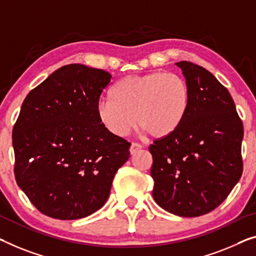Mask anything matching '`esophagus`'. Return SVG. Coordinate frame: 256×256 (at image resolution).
Segmentation results:
<instances>
[{"label":"esophagus","mask_w":256,"mask_h":256,"mask_svg":"<svg viewBox=\"0 0 256 256\" xmlns=\"http://www.w3.org/2000/svg\"><path fill=\"white\" fill-rule=\"evenodd\" d=\"M141 148H142V146H141L140 144L133 142L131 144V147H130V152H131V154L133 155V154H136V152H138L139 150H141Z\"/></svg>","instance_id":"1"}]
</instances>
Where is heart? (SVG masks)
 <instances>
[{
	"instance_id": "obj_1",
	"label": "heart",
	"mask_w": 256,
	"mask_h": 256,
	"mask_svg": "<svg viewBox=\"0 0 256 256\" xmlns=\"http://www.w3.org/2000/svg\"><path fill=\"white\" fill-rule=\"evenodd\" d=\"M110 96L96 104V117L110 134L125 136L134 125L148 138L172 136L190 106L188 82L180 76L155 71L128 76L112 86Z\"/></svg>"
}]
</instances>
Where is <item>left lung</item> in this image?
Instances as JSON below:
<instances>
[{"mask_svg": "<svg viewBox=\"0 0 256 256\" xmlns=\"http://www.w3.org/2000/svg\"><path fill=\"white\" fill-rule=\"evenodd\" d=\"M190 90V106L172 136L155 140L150 176L160 207L196 217L218 207L242 174V122L228 90L208 70L176 63Z\"/></svg>", "mask_w": 256, "mask_h": 256, "instance_id": "8db88e82", "label": "left lung"}]
</instances>
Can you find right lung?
<instances>
[{
    "mask_svg": "<svg viewBox=\"0 0 256 256\" xmlns=\"http://www.w3.org/2000/svg\"><path fill=\"white\" fill-rule=\"evenodd\" d=\"M112 74L68 64L33 88L14 125V177L40 212L78 220L109 198L131 144L115 136L96 117L100 95Z\"/></svg>",
    "mask_w": 256,
    "mask_h": 256,
    "instance_id": "obj_1",
    "label": "right lung"
}]
</instances>
